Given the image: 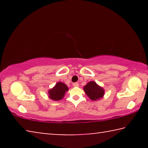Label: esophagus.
I'll return each mask as SVG.
<instances>
[{
  "instance_id": "obj_1",
  "label": "esophagus",
  "mask_w": 148,
  "mask_h": 148,
  "mask_svg": "<svg viewBox=\"0 0 148 148\" xmlns=\"http://www.w3.org/2000/svg\"><path fill=\"white\" fill-rule=\"evenodd\" d=\"M72 86H73L74 87H78L79 84L78 83H74L73 84H72Z\"/></svg>"
}]
</instances>
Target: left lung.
Wrapping results in <instances>:
<instances>
[{"label":"left lung","mask_w":148,"mask_h":148,"mask_svg":"<svg viewBox=\"0 0 148 148\" xmlns=\"http://www.w3.org/2000/svg\"><path fill=\"white\" fill-rule=\"evenodd\" d=\"M86 95L92 101H96L103 97L104 91L102 87L98 86L95 82H90L84 87Z\"/></svg>","instance_id":"1"}]
</instances>
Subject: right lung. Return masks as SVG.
<instances>
[{
	"instance_id": "add662e5",
	"label": "right lung",
	"mask_w": 148,
	"mask_h": 148,
	"mask_svg": "<svg viewBox=\"0 0 148 148\" xmlns=\"http://www.w3.org/2000/svg\"><path fill=\"white\" fill-rule=\"evenodd\" d=\"M69 90L66 85L62 82H58L53 89L49 91V97L53 101H59L64 97L65 92Z\"/></svg>"
}]
</instances>
